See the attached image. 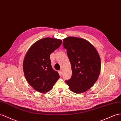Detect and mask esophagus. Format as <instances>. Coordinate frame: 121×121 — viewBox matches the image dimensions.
Here are the masks:
<instances>
[{"label": "esophagus", "mask_w": 121, "mask_h": 121, "mask_svg": "<svg viewBox=\"0 0 121 121\" xmlns=\"http://www.w3.org/2000/svg\"><path fill=\"white\" fill-rule=\"evenodd\" d=\"M59 75L60 76H61L62 75V70H60L59 71Z\"/></svg>", "instance_id": "34e87169"}]
</instances>
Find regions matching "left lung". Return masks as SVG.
I'll return each instance as SVG.
<instances>
[{"mask_svg":"<svg viewBox=\"0 0 121 121\" xmlns=\"http://www.w3.org/2000/svg\"><path fill=\"white\" fill-rule=\"evenodd\" d=\"M63 40L72 70V77L65 82L71 91L81 94L98 80L101 70L100 56L94 46L84 39L68 37Z\"/></svg>","mask_w":121,"mask_h":121,"instance_id":"obj_1","label":"left lung"}]
</instances>
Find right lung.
Listing matches in <instances>:
<instances>
[{"mask_svg": "<svg viewBox=\"0 0 121 121\" xmlns=\"http://www.w3.org/2000/svg\"><path fill=\"white\" fill-rule=\"evenodd\" d=\"M60 39L45 38L33 44L26 52L23 63L26 78L36 91H50L60 78L51 65L50 55L61 45Z\"/></svg>", "mask_w": 121, "mask_h": 121, "instance_id": "right-lung-1", "label": "right lung"}]
</instances>
